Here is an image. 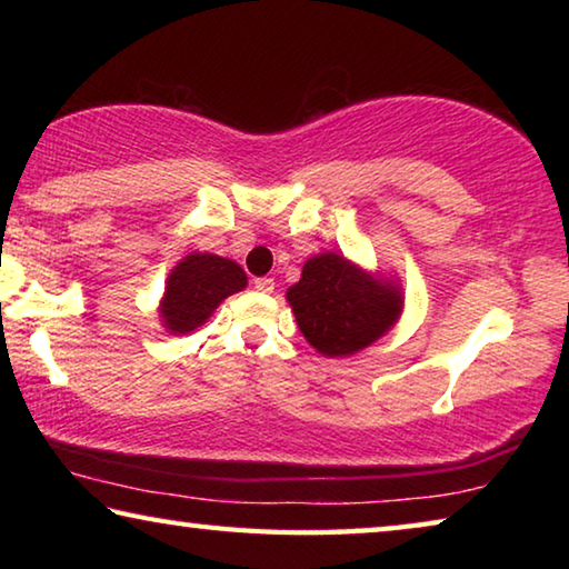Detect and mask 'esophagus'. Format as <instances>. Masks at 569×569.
I'll return each mask as SVG.
<instances>
[{
	"mask_svg": "<svg viewBox=\"0 0 569 569\" xmlns=\"http://www.w3.org/2000/svg\"><path fill=\"white\" fill-rule=\"evenodd\" d=\"M256 291L258 293H273V288H276V283H273V278H268V276H263V278H256Z\"/></svg>",
	"mask_w": 569,
	"mask_h": 569,
	"instance_id": "1",
	"label": "esophagus"
}]
</instances>
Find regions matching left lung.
<instances>
[{
    "label": "left lung",
    "mask_w": 569,
    "mask_h": 569,
    "mask_svg": "<svg viewBox=\"0 0 569 569\" xmlns=\"http://www.w3.org/2000/svg\"><path fill=\"white\" fill-rule=\"evenodd\" d=\"M286 298L306 341L329 359L379 341L403 308L397 281L363 271L339 253L308 258L301 281L288 288Z\"/></svg>",
    "instance_id": "1"
}]
</instances>
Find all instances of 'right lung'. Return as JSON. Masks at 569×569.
Instances as JSON below:
<instances>
[{"instance_id":"add662e5","label":"right lung","mask_w":569,"mask_h":569,"mask_svg":"<svg viewBox=\"0 0 569 569\" xmlns=\"http://www.w3.org/2000/svg\"><path fill=\"white\" fill-rule=\"evenodd\" d=\"M246 271L230 258L190 253L172 268L160 301V319L170 333H190L203 326L228 296L243 291Z\"/></svg>"}]
</instances>
